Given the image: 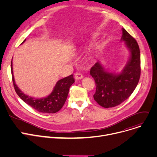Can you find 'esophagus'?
Here are the masks:
<instances>
[{
    "instance_id": "obj_1",
    "label": "esophagus",
    "mask_w": 157,
    "mask_h": 157,
    "mask_svg": "<svg viewBox=\"0 0 157 157\" xmlns=\"http://www.w3.org/2000/svg\"><path fill=\"white\" fill-rule=\"evenodd\" d=\"M83 77H84V76H83L81 73H75V78L76 80H80V79H82Z\"/></svg>"
}]
</instances>
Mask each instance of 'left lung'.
I'll use <instances>...</instances> for the list:
<instances>
[{"label": "left lung", "mask_w": 157, "mask_h": 157, "mask_svg": "<svg viewBox=\"0 0 157 157\" xmlns=\"http://www.w3.org/2000/svg\"><path fill=\"white\" fill-rule=\"evenodd\" d=\"M122 41L130 52L129 59L121 72L108 71L99 62L91 68L90 74L95 80L96 90L94 99L104 108L121 104L129 97L139 82L141 74V58L136 40L124 29Z\"/></svg>", "instance_id": "1"}]
</instances>
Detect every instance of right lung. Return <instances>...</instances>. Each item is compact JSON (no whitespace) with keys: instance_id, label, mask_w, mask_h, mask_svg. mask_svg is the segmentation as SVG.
<instances>
[{"instance_id":"obj_1","label":"right lung","mask_w":157,"mask_h":157,"mask_svg":"<svg viewBox=\"0 0 157 157\" xmlns=\"http://www.w3.org/2000/svg\"><path fill=\"white\" fill-rule=\"evenodd\" d=\"M26 39L24 40L21 44ZM11 73L14 87L17 94L27 105L36 111L45 113H55L59 111L67 100L70 86L75 82L73 75L63 78L57 82L52 93L49 96L41 98H35L24 94L16 84L13 75L12 61Z\"/></svg>"}]
</instances>
